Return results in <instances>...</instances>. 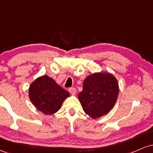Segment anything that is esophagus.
<instances>
[{"instance_id":"obj_1","label":"esophagus","mask_w":153,"mask_h":153,"mask_svg":"<svg viewBox=\"0 0 153 153\" xmlns=\"http://www.w3.org/2000/svg\"><path fill=\"white\" fill-rule=\"evenodd\" d=\"M69 92L71 93L72 95H75L76 94V89L75 88H71L69 89Z\"/></svg>"}]
</instances>
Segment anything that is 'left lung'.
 <instances>
[{"instance_id": "1", "label": "left lung", "mask_w": 153, "mask_h": 153, "mask_svg": "<svg viewBox=\"0 0 153 153\" xmlns=\"http://www.w3.org/2000/svg\"><path fill=\"white\" fill-rule=\"evenodd\" d=\"M119 92L117 79L106 72L94 73L85 78L78 99L85 113L92 119L106 115L117 102Z\"/></svg>"}]
</instances>
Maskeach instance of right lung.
Segmentation results:
<instances>
[{"label":"right lung","mask_w":153,"mask_h":153,"mask_svg":"<svg viewBox=\"0 0 153 153\" xmlns=\"http://www.w3.org/2000/svg\"><path fill=\"white\" fill-rule=\"evenodd\" d=\"M69 96L68 91L46 75L35 79L29 88V97L32 104L46 115L58 111Z\"/></svg>","instance_id":"1"}]
</instances>
